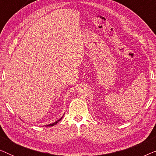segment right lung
<instances>
[{
	"label": "right lung",
	"instance_id": "1",
	"mask_svg": "<svg viewBox=\"0 0 156 156\" xmlns=\"http://www.w3.org/2000/svg\"><path fill=\"white\" fill-rule=\"evenodd\" d=\"M61 119H62V118H61L60 119H59V120H58V121H56V122H55V123H51V124L47 125V126H55V124H57V123H58L59 121H61Z\"/></svg>",
	"mask_w": 156,
	"mask_h": 156
}]
</instances>
